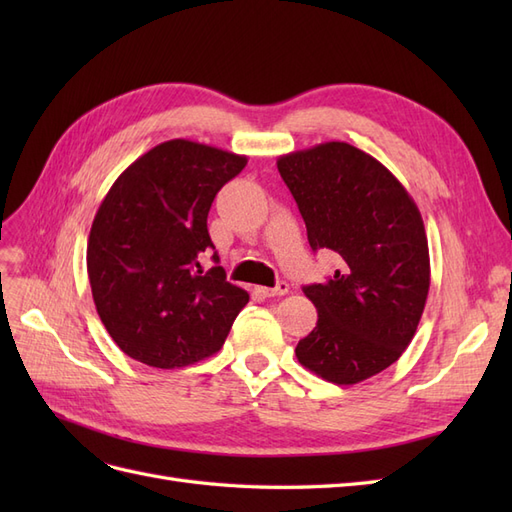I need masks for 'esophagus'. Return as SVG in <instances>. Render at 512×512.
Here are the masks:
<instances>
[{
  "label": "esophagus",
  "mask_w": 512,
  "mask_h": 512,
  "mask_svg": "<svg viewBox=\"0 0 512 512\" xmlns=\"http://www.w3.org/2000/svg\"><path fill=\"white\" fill-rule=\"evenodd\" d=\"M258 292L265 294V297H284L288 292V284L286 282H277L275 288H258Z\"/></svg>",
  "instance_id": "esophagus-1"
}]
</instances>
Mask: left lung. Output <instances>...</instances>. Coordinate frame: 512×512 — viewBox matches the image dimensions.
I'll return each instance as SVG.
<instances>
[{
    "mask_svg": "<svg viewBox=\"0 0 512 512\" xmlns=\"http://www.w3.org/2000/svg\"><path fill=\"white\" fill-rule=\"evenodd\" d=\"M312 250L342 267L303 286L318 309L297 344L303 367L333 384H356L393 365L416 333L429 292L421 211L389 168L348 143H322L277 160Z\"/></svg>",
    "mask_w": 512,
    "mask_h": 512,
    "instance_id": "obj_1",
    "label": "left lung"
}]
</instances>
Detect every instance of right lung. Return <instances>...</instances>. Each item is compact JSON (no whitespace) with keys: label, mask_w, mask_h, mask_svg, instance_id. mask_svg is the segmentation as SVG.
<instances>
[{"label":"right lung","mask_w":512,"mask_h":512,"mask_svg":"<svg viewBox=\"0 0 512 512\" xmlns=\"http://www.w3.org/2000/svg\"><path fill=\"white\" fill-rule=\"evenodd\" d=\"M247 158L192 141H166L113 183L91 224L87 273L98 316L113 342L151 367L175 369L224 346L250 301L226 282L207 215L215 194Z\"/></svg>","instance_id":"obj_1"}]
</instances>
